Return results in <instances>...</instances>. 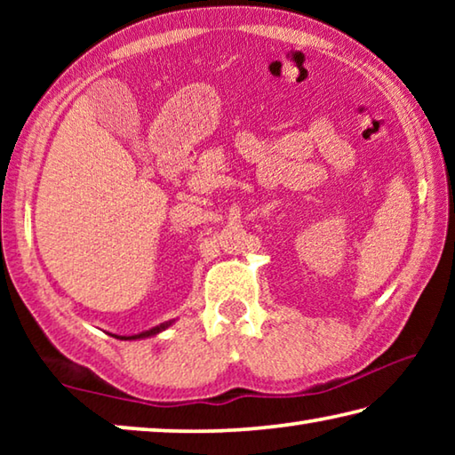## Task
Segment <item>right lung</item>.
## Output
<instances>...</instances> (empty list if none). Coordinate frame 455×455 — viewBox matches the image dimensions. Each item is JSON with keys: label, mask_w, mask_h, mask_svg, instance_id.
Masks as SVG:
<instances>
[{"label": "right lung", "mask_w": 455, "mask_h": 455, "mask_svg": "<svg viewBox=\"0 0 455 455\" xmlns=\"http://www.w3.org/2000/svg\"><path fill=\"white\" fill-rule=\"evenodd\" d=\"M168 325H171V321H168V323H163V325L154 327V329H150V331H144V333H138V335H132V337H118V339H144V337H152V335L160 333V331H164ZM114 337H116V335H114Z\"/></svg>", "instance_id": "obj_1"}]
</instances>
